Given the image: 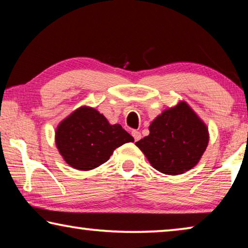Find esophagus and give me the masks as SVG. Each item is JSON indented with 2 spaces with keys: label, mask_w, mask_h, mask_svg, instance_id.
<instances>
[{
  "label": "esophagus",
  "mask_w": 248,
  "mask_h": 248,
  "mask_svg": "<svg viewBox=\"0 0 248 248\" xmlns=\"http://www.w3.org/2000/svg\"><path fill=\"white\" fill-rule=\"evenodd\" d=\"M131 135H132V137H134V138H135L136 141H138V140L141 139V134H140L139 131H137V130H132Z\"/></svg>",
  "instance_id": "34e87169"
}]
</instances>
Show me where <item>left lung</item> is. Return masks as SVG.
Returning a JSON list of instances; mask_svg holds the SVG:
<instances>
[{"label":"left lung","instance_id":"8db88e82","mask_svg":"<svg viewBox=\"0 0 248 248\" xmlns=\"http://www.w3.org/2000/svg\"><path fill=\"white\" fill-rule=\"evenodd\" d=\"M209 141L206 124L186 101L157 116L149 135L136 142L150 165L166 175H182L198 164Z\"/></svg>","mask_w":248,"mask_h":248}]
</instances>
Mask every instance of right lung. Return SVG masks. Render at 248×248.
Returning a JSON list of instances; mask_svg holds the SVG:
<instances>
[{"label":"right lung","instance_id":"1","mask_svg":"<svg viewBox=\"0 0 248 248\" xmlns=\"http://www.w3.org/2000/svg\"><path fill=\"white\" fill-rule=\"evenodd\" d=\"M54 139L66 164L83 171L105 164L114 149L134 141L119 124H109L102 113L89 106L64 118L55 129Z\"/></svg>","mask_w":248,"mask_h":248}]
</instances>
